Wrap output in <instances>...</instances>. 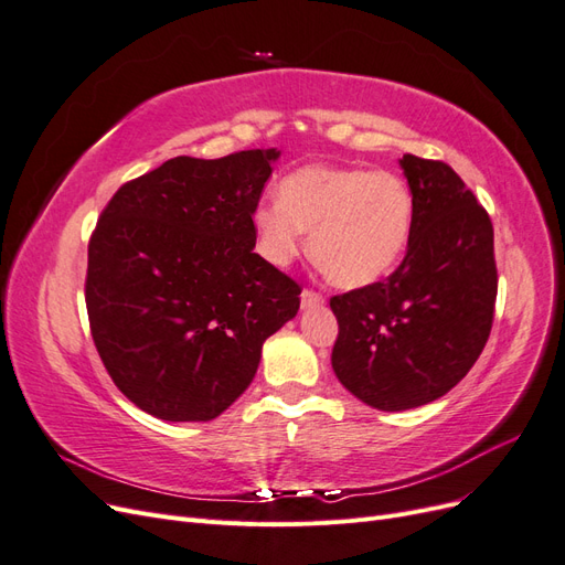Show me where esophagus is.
<instances>
[{
    "instance_id": "esophagus-1",
    "label": "esophagus",
    "mask_w": 565,
    "mask_h": 565,
    "mask_svg": "<svg viewBox=\"0 0 565 565\" xmlns=\"http://www.w3.org/2000/svg\"><path fill=\"white\" fill-rule=\"evenodd\" d=\"M324 299L316 289H303L301 292V309H313V306H320Z\"/></svg>"
}]
</instances>
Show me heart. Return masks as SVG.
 <instances>
[{
  "label": "heart",
  "mask_w": 565,
  "mask_h": 565,
  "mask_svg": "<svg viewBox=\"0 0 565 565\" xmlns=\"http://www.w3.org/2000/svg\"><path fill=\"white\" fill-rule=\"evenodd\" d=\"M278 200L252 214L259 252L273 266H289L311 233L313 262L337 287L388 276L413 235V193L388 169L309 164L280 181Z\"/></svg>",
  "instance_id": "heart-1"
}]
</instances>
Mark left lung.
Segmentation results:
<instances>
[{
  "label": "left lung",
  "mask_w": 565,
  "mask_h": 565,
  "mask_svg": "<svg viewBox=\"0 0 565 565\" xmlns=\"http://www.w3.org/2000/svg\"><path fill=\"white\" fill-rule=\"evenodd\" d=\"M415 224L403 264L382 282L330 299L337 380L370 407L398 413L465 380L492 328V224L455 169L403 156Z\"/></svg>",
  "instance_id": "left-lung-1"
}]
</instances>
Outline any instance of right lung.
Masks as SVG:
<instances>
[{
	"mask_svg": "<svg viewBox=\"0 0 565 565\" xmlns=\"http://www.w3.org/2000/svg\"><path fill=\"white\" fill-rule=\"evenodd\" d=\"M280 150L174 158L125 183L89 241V328L143 413L210 422L252 384L301 287L254 252L252 214Z\"/></svg>",
	"mask_w": 565,
	"mask_h": 565,
	"instance_id": "right-lung-1",
	"label": "right lung"
}]
</instances>
